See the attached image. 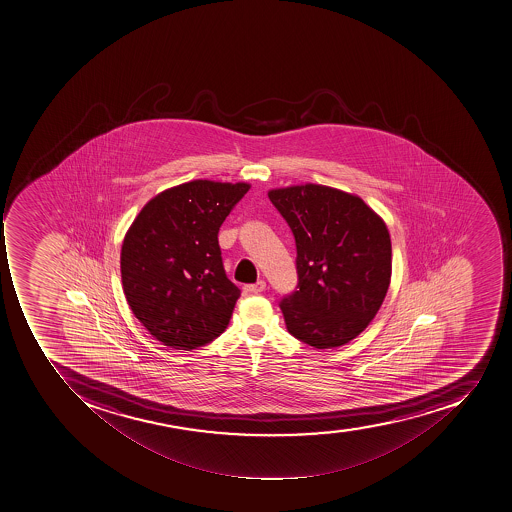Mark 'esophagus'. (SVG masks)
<instances>
[{"label":"esophagus","mask_w":512,"mask_h":512,"mask_svg":"<svg viewBox=\"0 0 512 512\" xmlns=\"http://www.w3.org/2000/svg\"><path fill=\"white\" fill-rule=\"evenodd\" d=\"M265 288H267L265 281H257L254 284H245L244 292H247V294H260V292L265 291Z\"/></svg>","instance_id":"obj_1"}]
</instances>
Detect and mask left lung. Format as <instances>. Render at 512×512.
I'll list each match as a JSON object with an SVG mask.
<instances>
[{"instance_id":"obj_1","label":"left lung","mask_w":512,"mask_h":512,"mask_svg":"<svg viewBox=\"0 0 512 512\" xmlns=\"http://www.w3.org/2000/svg\"><path fill=\"white\" fill-rule=\"evenodd\" d=\"M268 197L296 241L297 286L279 300L289 333L317 349L349 343L388 292L386 224L364 200L331 187H286Z\"/></svg>"}]
</instances>
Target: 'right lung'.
<instances>
[{
	"mask_svg": "<svg viewBox=\"0 0 512 512\" xmlns=\"http://www.w3.org/2000/svg\"><path fill=\"white\" fill-rule=\"evenodd\" d=\"M249 189L244 182H186L150 200L127 231V304L165 346L192 351L226 330L241 289L226 276L218 233Z\"/></svg>",
	"mask_w": 512,
	"mask_h": 512,
	"instance_id": "1",
	"label": "right lung"
}]
</instances>
